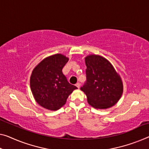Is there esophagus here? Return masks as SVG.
<instances>
[{"label":"esophagus","instance_id":"34e87169","mask_svg":"<svg viewBox=\"0 0 149 149\" xmlns=\"http://www.w3.org/2000/svg\"><path fill=\"white\" fill-rule=\"evenodd\" d=\"M75 86H76V87L77 88H79V86H80V84H79V83H77L76 84H75Z\"/></svg>","mask_w":149,"mask_h":149}]
</instances>
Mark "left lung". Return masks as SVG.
I'll return each instance as SVG.
<instances>
[{
    "label": "left lung",
    "mask_w": 149,
    "mask_h": 149,
    "mask_svg": "<svg viewBox=\"0 0 149 149\" xmlns=\"http://www.w3.org/2000/svg\"><path fill=\"white\" fill-rule=\"evenodd\" d=\"M86 81L80 90L95 108L106 109L116 104L123 94L120 77L109 61L96 55L85 58Z\"/></svg>",
    "instance_id": "1"
}]
</instances>
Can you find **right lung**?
Wrapping results in <instances>:
<instances>
[{"mask_svg": "<svg viewBox=\"0 0 149 149\" xmlns=\"http://www.w3.org/2000/svg\"><path fill=\"white\" fill-rule=\"evenodd\" d=\"M69 59L55 54L44 59L33 70L30 86L35 100L42 107L56 110L65 104L76 86L70 84L62 72Z\"/></svg>", "mask_w": 149, "mask_h": 149, "instance_id": "obj_1", "label": "right lung"}]
</instances>
